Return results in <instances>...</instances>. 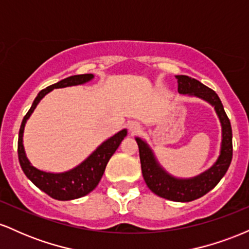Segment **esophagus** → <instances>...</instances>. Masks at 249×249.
Listing matches in <instances>:
<instances>
[{
    "instance_id": "34e87169",
    "label": "esophagus",
    "mask_w": 249,
    "mask_h": 249,
    "mask_svg": "<svg viewBox=\"0 0 249 249\" xmlns=\"http://www.w3.org/2000/svg\"><path fill=\"white\" fill-rule=\"evenodd\" d=\"M128 128H130L131 132H138V131L141 130V125H139L138 123H131V124L128 125Z\"/></svg>"
}]
</instances>
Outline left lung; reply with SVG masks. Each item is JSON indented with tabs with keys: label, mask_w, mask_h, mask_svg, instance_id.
<instances>
[{
	"label": "left lung",
	"mask_w": 249,
	"mask_h": 249,
	"mask_svg": "<svg viewBox=\"0 0 249 249\" xmlns=\"http://www.w3.org/2000/svg\"><path fill=\"white\" fill-rule=\"evenodd\" d=\"M178 91L182 95L196 96L212 104L218 115L222 127V142L220 156L215 164L206 172L199 174L191 179H178L170 176L164 171L154 158L148 145L141 138H136L139 147L142 172L147 187L157 196L167 200L178 202H188L205 196L221 180L230 167L233 157L232 127L231 122L226 115L222 103L219 96L212 89L207 88L192 77L179 75Z\"/></svg>",
	"instance_id": "8db88e82"
}]
</instances>
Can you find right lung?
<instances>
[{
    "mask_svg": "<svg viewBox=\"0 0 249 249\" xmlns=\"http://www.w3.org/2000/svg\"><path fill=\"white\" fill-rule=\"evenodd\" d=\"M93 78L92 73H84V75H75L70 76L68 78L62 79L56 84L50 85V87L43 89L34 101L30 110L28 111L27 115L24 116L22 121L21 127H19L18 133V145H17V152H18V160L22 170L25 176L31 180L35 186L39 190L47 193L48 196L56 200H72L78 199L81 196H87L96 188L98 182L101 181L103 173H104L105 167H107L108 160L116 152L124 137L126 136L127 131L122 130L115 136L105 141L101 146L97 147V150L90 157H88L81 165L63 173H49L43 172V171L37 170L30 164L25 156L23 147V131L24 125L27 119L29 118L31 113L34 112L39 101L51 90L58 88L72 87V85L84 84Z\"/></svg>",
    "mask_w": 249,
    "mask_h": 249,
    "instance_id": "obj_1",
    "label": "right lung"
}]
</instances>
